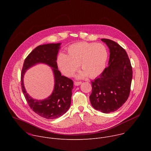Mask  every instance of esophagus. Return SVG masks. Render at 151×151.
I'll use <instances>...</instances> for the list:
<instances>
[{"label":"esophagus","mask_w":151,"mask_h":151,"mask_svg":"<svg viewBox=\"0 0 151 151\" xmlns=\"http://www.w3.org/2000/svg\"><path fill=\"white\" fill-rule=\"evenodd\" d=\"M81 83H82V82H81V81H75V82H74V84H75L76 86H79V85H80Z\"/></svg>","instance_id":"34e87169"}]
</instances>
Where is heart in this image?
Masks as SVG:
<instances>
[{
    "label": "heart",
    "mask_w": 151,
    "mask_h": 151,
    "mask_svg": "<svg viewBox=\"0 0 151 151\" xmlns=\"http://www.w3.org/2000/svg\"><path fill=\"white\" fill-rule=\"evenodd\" d=\"M107 57L108 52L102 44L79 42L68 48L67 55L60 53L57 62L60 70L67 76H72L80 64L83 71L78 77L83 78L88 75L94 78L103 71Z\"/></svg>",
    "instance_id": "heart-1"
}]
</instances>
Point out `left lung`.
Listing matches in <instances>:
<instances>
[{
  "mask_svg": "<svg viewBox=\"0 0 151 151\" xmlns=\"http://www.w3.org/2000/svg\"><path fill=\"white\" fill-rule=\"evenodd\" d=\"M110 51L109 66L93 82L90 102L104 114L118 110L127 100L133 76L131 63L125 50L116 42L101 39Z\"/></svg>",
  "mask_w": 151,
  "mask_h": 151,
  "instance_id": "8db88e82",
  "label": "left lung"
}]
</instances>
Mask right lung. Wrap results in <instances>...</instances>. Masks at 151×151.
<instances>
[{
	"mask_svg": "<svg viewBox=\"0 0 151 151\" xmlns=\"http://www.w3.org/2000/svg\"><path fill=\"white\" fill-rule=\"evenodd\" d=\"M60 45L58 43L37 47L26 58L21 73V89L29 106L36 114L46 119H52L62 116L68 111L71 103L73 82L66 76H61L56 61ZM37 63H44L52 67L55 79L52 94L43 101L32 98L26 92L23 83L26 70Z\"/></svg>",
	"mask_w": 151,
	"mask_h": 151,
	"instance_id": "add662e5",
	"label": "right lung"
}]
</instances>
